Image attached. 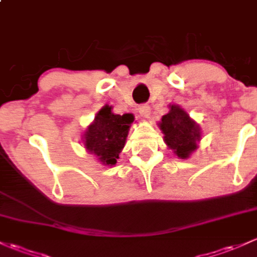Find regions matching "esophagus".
Here are the masks:
<instances>
[{
  "label": "esophagus",
  "mask_w": 257,
  "mask_h": 257,
  "mask_svg": "<svg viewBox=\"0 0 257 257\" xmlns=\"http://www.w3.org/2000/svg\"><path fill=\"white\" fill-rule=\"evenodd\" d=\"M139 112H140L141 117L148 118V117H150V115H151L150 105H146V104H143V105L139 106Z\"/></svg>",
  "instance_id": "obj_1"
}]
</instances>
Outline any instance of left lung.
Instances as JSON below:
<instances>
[{"label":"left lung","instance_id":"left-lung-1","mask_svg":"<svg viewBox=\"0 0 257 257\" xmlns=\"http://www.w3.org/2000/svg\"><path fill=\"white\" fill-rule=\"evenodd\" d=\"M169 112L163 115L158 122L164 135V142L178 158H190L198 148L201 141V127L194 118L179 105H169Z\"/></svg>","mask_w":257,"mask_h":257}]
</instances>
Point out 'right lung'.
<instances>
[{
    "mask_svg": "<svg viewBox=\"0 0 257 257\" xmlns=\"http://www.w3.org/2000/svg\"><path fill=\"white\" fill-rule=\"evenodd\" d=\"M132 114L117 115L112 107L105 105L99 110L94 121L85 128L83 146L90 154H94L96 161L105 167H114L118 154L123 150L126 139L134 122Z\"/></svg>",
    "mask_w": 257,
    "mask_h": 257,
    "instance_id": "add662e5",
    "label": "right lung"
}]
</instances>
